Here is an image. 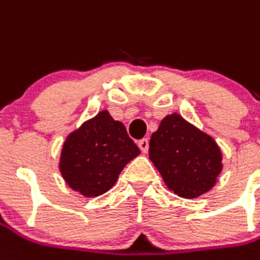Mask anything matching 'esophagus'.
Wrapping results in <instances>:
<instances>
[{"label":"esophagus","mask_w":260,"mask_h":260,"mask_svg":"<svg viewBox=\"0 0 260 260\" xmlns=\"http://www.w3.org/2000/svg\"><path fill=\"white\" fill-rule=\"evenodd\" d=\"M138 146L141 148V150H142L143 153H146L149 149V139L148 138H143V139H141L139 142H138Z\"/></svg>","instance_id":"esophagus-1"}]
</instances>
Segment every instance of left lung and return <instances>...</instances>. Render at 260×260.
I'll return each instance as SVG.
<instances>
[{"mask_svg": "<svg viewBox=\"0 0 260 260\" xmlns=\"http://www.w3.org/2000/svg\"><path fill=\"white\" fill-rule=\"evenodd\" d=\"M149 159L166 186L183 199H196L211 190L222 170V155L215 141L179 114L163 118L152 134Z\"/></svg>", "mask_w": 260, "mask_h": 260, "instance_id": "1", "label": "left lung"}]
</instances>
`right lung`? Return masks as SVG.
I'll return each mask as SVG.
<instances>
[{
  "instance_id": "right-lung-1",
  "label": "right lung",
  "mask_w": 260,
  "mask_h": 260,
  "mask_svg": "<svg viewBox=\"0 0 260 260\" xmlns=\"http://www.w3.org/2000/svg\"><path fill=\"white\" fill-rule=\"evenodd\" d=\"M139 153L124 124L101 111L67 136L59 168L74 191L97 197L115 184L125 165Z\"/></svg>"
}]
</instances>
